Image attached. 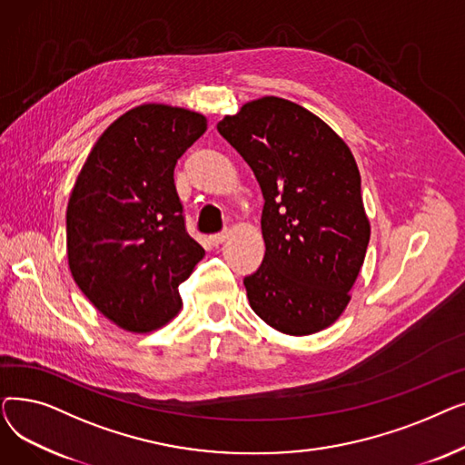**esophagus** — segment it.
I'll use <instances>...</instances> for the list:
<instances>
[{
	"label": "esophagus",
	"instance_id": "34e87169",
	"mask_svg": "<svg viewBox=\"0 0 465 465\" xmlns=\"http://www.w3.org/2000/svg\"><path fill=\"white\" fill-rule=\"evenodd\" d=\"M226 237H228V233H226V232H223V233H214V235H211V237H209V241H211V245L218 247V245H223V242L226 241Z\"/></svg>",
	"mask_w": 465,
	"mask_h": 465
}]
</instances>
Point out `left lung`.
I'll list each match as a JSON object with an SVG mask.
<instances>
[{"instance_id":"1","label":"left lung","mask_w":465,"mask_h":465,"mask_svg":"<svg viewBox=\"0 0 465 465\" xmlns=\"http://www.w3.org/2000/svg\"><path fill=\"white\" fill-rule=\"evenodd\" d=\"M263 193L265 256L245 277L260 319L286 335L331 326L351 302L371 235L349 144L305 107L265 95L218 122Z\"/></svg>"}]
</instances>
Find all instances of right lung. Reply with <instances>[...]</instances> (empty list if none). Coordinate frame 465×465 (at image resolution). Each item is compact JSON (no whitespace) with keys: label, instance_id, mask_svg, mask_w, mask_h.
<instances>
[{"label":"right lung","instance_id":"1","mask_svg":"<svg viewBox=\"0 0 465 465\" xmlns=\"http://www.w3.org/2000/svg\"><path fill=\"white\" fill-rule=\"evenodd\" d=\"M207 118L143 104L100 135L71 190L67 262L90 303L118 328L146 333L181 311L179 284L205 251L186 228L173 171Z\"/></svg>","mask_w":465,"mask_h":465}]
</instances>
